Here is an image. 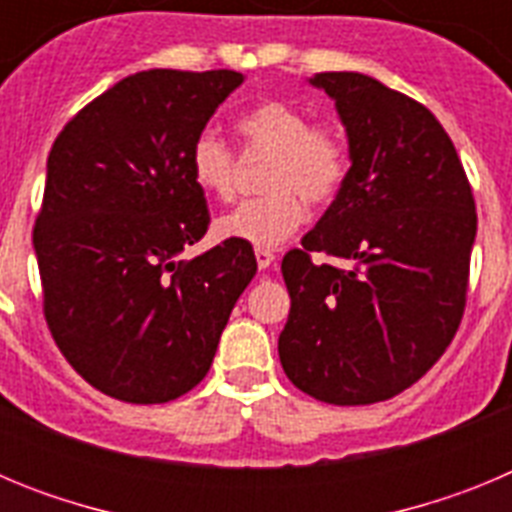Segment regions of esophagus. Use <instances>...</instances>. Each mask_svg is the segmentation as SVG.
Segmentation results:
<instances>
[{
	"label": "esophagus",
	"mask_w": 512,
	"mask_h": 512,
	"mask_svg": "<svg viewBox=\"0 0 512 512\" xmlns=\"http://www.w3.org/2000/svg\"><path fill=\"white\" fill-rule=\"evenodd\" d=\"M277 261V256H274V251H269V248H256V264H259V269H269L271 264Z\"/></svg>",
	"instance_id": "obj_1"
}]
</instances>
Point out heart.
<instances>
[{"mask_svg":"<svg viewBox=\"0 0 512 512\" xmlns=\"http://www.w3.org/2000/svg\"><path fill=\"white\" fill-rule=\"evenodd\" d=\"M243 148L264 153L261 187L266 194L241 202L215 223L220 238L259 248L279 246L295 233L310 205H328L348 176V143L330 122H310V112L284 99H264L235 120ZM192 182L210 197L230 200L235 194L233 148L215 133H200L189 148Z\"/></svg>","mask_w":512,"mask_h":512,"instance_id":"b5f03b06","label":"heart"}]
</instances>
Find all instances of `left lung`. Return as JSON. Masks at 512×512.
<instances>
[{
  "label": "left lung",
  "instance_id": "1",
  "mask_svg": "<svg viewBox=\"0 0 512 512\" xmlns=\"http://www.w3.org/2000/svg\"><path fill=\"white\" fill-rule=\"evenodd\" d=\"M336 99L346 184L282 259L292 297L279 336L284 374L328 405H372L418 382L464 315L477 235L474 194L428 107L372 76L310 79ZM312 252L346 260L315 265Z\"/></svg>",
  "mask_w": 512,
  "mask_h": 512
}]
</instances>
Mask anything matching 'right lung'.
Segmentation results:
<instances>
[{
  "instance_id": "1",
  "label": "right lung",
  "mask_w": 512,
  "mask_h": 512,
  "mask_svg": "<svg viewBox=\"0 0 512 512\" xmlns=\"http://www.w3.org/2000/svg\"><path fill=\"white\" fill-rule=\"evenodd\" d=\"M241 84L228 69L125 76L51 148L33 228L45 323L76 372L115 400L158 405L197 387L256 274L241 241L176 259L210 225L189 148Z\"/></svg>"
}]
</instances>
